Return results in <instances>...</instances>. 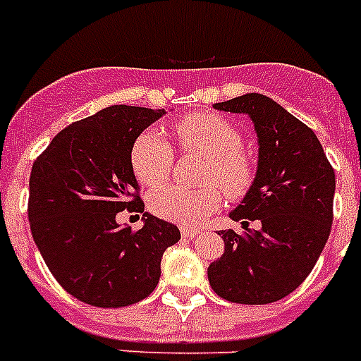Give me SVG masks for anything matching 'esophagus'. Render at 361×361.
<instances>
[{
    "label": "esophagus",
    "instance_id": "1",
    "mask_svg": "<svg viewBox=\"0 0 361 361\" xmlns=\"http://www.w3.org/2000/svg\"><path fill=\"white\" fill-rule=\"evenodd\" d=\"M181 235L185 237V239H195L196 235H198V230H195V228H181Z\"/></svg>",
    "mask_w": 361,
    "mask_h": 361
}]
</instances>
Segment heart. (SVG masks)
Wrapping results in <instances>:
<instances>
[{
	"label": "heart",
	"mask_w": 361,
	"mask_h": 361,
	"mask_svg": "<svg viewBox=\"0 0 361 361\" xmlns=\"http://www.w3.org/2000/svg\"><path fill=\"white\" fill-rule=\"evenodd\" d=\"M178 148L185 157L206 159L202 169L204 187H163L150 196V209L165 221L196 226L215 213L228 198H241L254 183L256 169L243 150V135L231 120L221 114L192 113L172 126ZM131 169L146 187L163 185L174 169V150L157 131H145L131 146Z\"/></svg>",
	"instance_id": "obj_1"
}]
</instances>
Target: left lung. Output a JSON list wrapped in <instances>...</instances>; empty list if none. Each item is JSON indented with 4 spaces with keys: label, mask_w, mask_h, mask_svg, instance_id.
<instances>
[{
    "label": "left lung",
    "mask_w": 361,
    "mask_h": 361,
    "mask_svg": "<svg viewBox=\"0 0 361 361\" xmlns=\"http://www.w3.org/2000/svg\"><path fill=\"white\" fill-rule=\"evenodd\" d=\"M213 107L250 116L259 161L247 196L230 213L245 231L219 233L224 254L207 267V278L230 302H276L306 280L326 245L336 174L315 133L274 99L252 92ZM252 220L257 231L247 228Z\"/></svg>",
    "instance_id": "8db88e82"
}]
</instances>
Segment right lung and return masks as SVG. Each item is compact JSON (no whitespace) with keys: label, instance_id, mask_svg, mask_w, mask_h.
<instances>
[{"label":"right lung","instance_id":"1","mask_svg":"<svg viewBox=\"0 0 361 361\" xmlns=\"http://www.w3.org/2000/svg\"><path fill=\"white\" fill-rule=\"evenodd\" d=\"M165 109L105 107L59 131L29 176L35 245L64 291L96 307H124L155 289L163 252L180 241L171 222L145 213V226L116 215L142 213L131 169L135 139Z\"/></svg>","mask_w":361,"mask_h":361}]
</instances>
